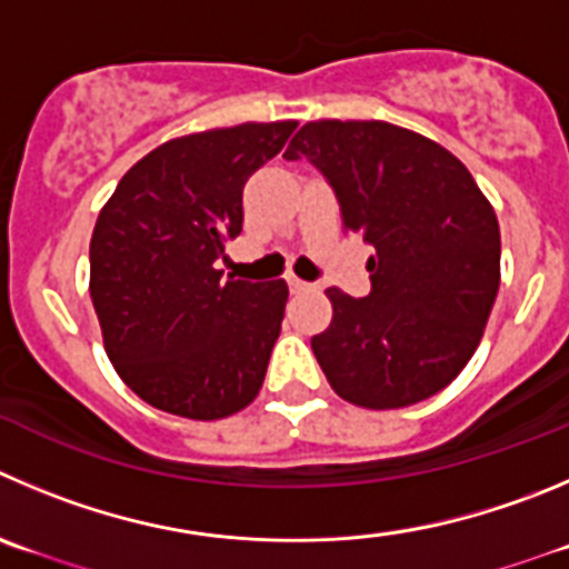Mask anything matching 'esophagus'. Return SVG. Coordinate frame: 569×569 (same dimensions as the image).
Segmentation results:
<instances>
[{
  "label": "esophagus",
  "instance_id": "esophagus-1",
  "mask_svg": "<svg viewBox=\"0 0 569 569\" xmlns=\"http://www.w3.org/2000/svg\"><path fill=\"white\" fill-rule=\"evenodd\" d=\"M289 289L295 291V295H297V291H309V289H311V283H302V280L289 278Z\"/></svg>",
  "mask_w": 569,
  "mask_h": 569
}]
</instances>
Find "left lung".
Wrapping results in <instances>:
<instances>
[{"mask_svg":"<svg viewBox=\"0 0 569 569\" xmlns=\"http://www.w3.org/2000/svg\"><path fill=\"white\" fill-rule=\"evenodd\" d=\"M331 184L342 227L376 249L370 295L328 289L311 339L333 390L398 410L443 390L477 350L500 289V224L458 157L379 120L306 123L283 153Z\"/></svg>","mask_w":569,"mask_h":569,"instance_id":"1","label":"left lung"}]
</instances>
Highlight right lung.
I'll return each instance as SVG.
<instances>
[{"mask_svg":"<svg viewBox=\"0 0 569 569\" xmlns=\"http://www.w3.org/2000/svg\"><path fill=\"white\" fill-rule=\"evenodd\" d=\"M297 129L243 123L153 148L120 179L89 243V295L106 353L151 407L227 418L258 396L289 286L224 278L243 184Z\"/></svg>","mask_w":569,"mask_h":569,"instance_id":"add662e5","label":"right lung"}]
</instances>
